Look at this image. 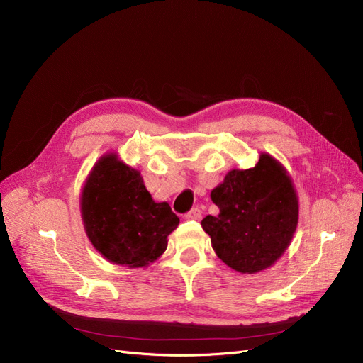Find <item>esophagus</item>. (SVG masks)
I'll list each match as a JSON object with an SVG mask.
<instances>
[{"mask_svg": "<svg viewBox=\"0 0 363 363\" xmlns=\"http://www.w3.org/2000/svg\"><path fill=\"white\" fill-rule=\"evenodd\" d=\"M201 214H202V211L198 207H195L189 213H186L184 217H186L187 220H199L201 219Z\"/></svg>", "mask_w": 363, "mask_h": 363, "instance_id": "esophagus-1", "label": "esophagus"}]
</instances>
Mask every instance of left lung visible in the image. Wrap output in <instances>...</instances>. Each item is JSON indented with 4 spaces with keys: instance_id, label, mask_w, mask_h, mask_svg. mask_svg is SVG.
Segmentation results:
<instances>
[{
    "instance_id": "8db88e82",
    "label": "left lung",
    "mask_w": 363,
    "mask_h": 363,
    "mask_svg": "<svg viewBox=\"0 0 363 363\" xmlns=\"http://www.w3.org/2000/svg\"><path fill=\"white\" fill-rule=\"evenodd\" d=\"M220 213L201 225L223 262L241 274L269 268L289 247L298 225V195L283 165L268 153L249 169H232L211 191Z\"/></svg>"
}]
</instances>
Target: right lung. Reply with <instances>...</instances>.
Listing matches in <instances>:
<instances>
[{
    "label": "right lung",
    "instance_id": "add662e5",
    "mask_svg": "<svg viewBox=\"0 0 363 363\" xmlns=\"http://www.w3.org/2000/svg\"><path fill=\"white\" fill-rule=\"evenodd\" d=\"M86 235L110 262L141 268L167 250L180 219L167 202H155L140 172L114 153L99 159L80 198Z\"/></svg>",
    "mask_w": 363,
    "mask_h": 363
}]
</instances>
